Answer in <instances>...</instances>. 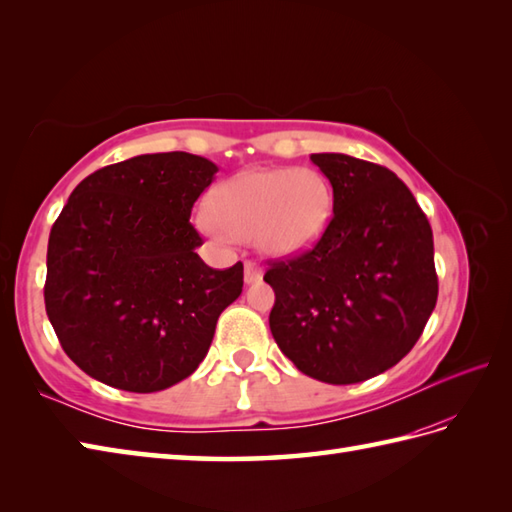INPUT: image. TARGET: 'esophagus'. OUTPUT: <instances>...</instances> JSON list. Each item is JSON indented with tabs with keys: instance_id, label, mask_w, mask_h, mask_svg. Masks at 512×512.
<instances>
[{
	"instance_id": "obj_1",
	"label": "esophagus",
	"mask_w": 512,
	"mask_h": 512,
	"mask_svg": "<svg viewBox=\"0 0 512 512\" xmlns=\"http://www.w3.org/2000/svg\"><path fill=\"white\" fill-rule=\"evenodd\" d=\"M263 280V269L256 263H245V282L247 285H254V282Z\"/></svg>"
}]
</instances>
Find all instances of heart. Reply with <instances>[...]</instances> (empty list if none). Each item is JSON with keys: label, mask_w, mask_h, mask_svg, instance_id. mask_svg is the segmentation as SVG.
Masks as SVG:
<instances>
[{"label": "heart", "mask_w": 512, "mask_h": 512, "mask_svg": "<svg viewBox=\"0 0 512 512\" xmlns=\"http://www.w3.org/2000/svg\"><path fill=\"white\" fill-rule=\"evenodd\" d=\"M199 227L214 241L254 238L271 258L311 249L333 217V186L315 168H254L214 188Z\"/></svg>", "instance_id": "b5f03b06"}]
</instances>
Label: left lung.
I'll return each instance as SVG.
<instances>
[{
    "instance_id": "8db88e82",
    "label": "left lung",
    "mask_w": 512,
    "mask_h": 512,
    "mask_svg": "<svg viewBox=\"0 0 512 512\" xmlns=\"http://www.w3.org/2000/svg\"><path fill=\"white\" fill-rule=\"evenodd\" d=\"M333 186V219L309 252L269 263V328L293 366L348 385L377 377L414 348L438 300L434 234L392 170L315 153Z\"/></svg>"
}]
</instances>
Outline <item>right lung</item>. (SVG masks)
Returning a JSON list of instances; mask_svg holds the SVG:
<instances>
[{
	"label": "right lung",
	"instance_id": "add662e5",
	"mask_svg": "<svg viewBox=\"0 0 512 512\" xmlns=\"http://www.w3.org/2000/svg\"><path fill=\"white\" fill-rule=\"evenodd\" d=\"M217 164L184 151L138 155L85 177L48 241L45 311L89 377L160 392L208 355L225 306L243 291V263L208 267L190 212Z\"/></svg>",
	"mask_w": 512,
	"mask_h": 512
}]
</instances>
